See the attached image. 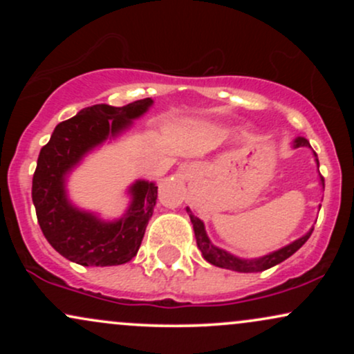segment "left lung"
<instances>
[{
    "mask_svg": "<svg viewBox=\"0 0 354 354\" xmlns=\"http://www.w3.org/2000/svg\"><path fill=\"white\" fill-rule=\"evenodd\" d=\"M291 146H293V148H303V146L304 148H311L310 141L303 136H296L293 140V143H291ZM313 154H315L316 166L319 168L318 154H316L315 151H313ZM319 185L324 188V180L321 176H319ZM186 211H188V214H189L191 225H193V230H194V238H196L198 250L201 251L203 258H205L208 263H211V265H214L218 268H225V270L238 271V273H258V271L270 270V268L279 265V263H283L284 259L290 258L291 254H295L296 251H298L299 248H301L304 243L308 241V238H310L313 233V228H311L306 234H303L301 238L291 241L290 245L279 248V250H276V251H271V253H268L265 256H259V258H239V256L231 254L230 251L223 250V248L214 246L213 243H211L208 233H206L205 223H203L198 216H194V214L191 213L189 208H186Z\"/></svg>",
    "mask_w": 354,
    "mask_h": 354,
    "instance_id": "8db88e82",
    "label": "left lung"
}]
</instances>
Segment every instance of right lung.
Masks as SVG:
<instances>
[{
    "label": "right lung",
    "instance_id": "right-lung-1",
    "mask_svg": "<svg viewBox=\"0 0 354 354\" xmlns=\"http://www.w3.org/2000/svg\"><path fill=\"white\" fill-rule=\"evenodd\" d=\"M153 103L145 98L121 108L95 104L81 109L56 126L39 151L31 191L36 216L48 243L70 261L81 266L124 265L140 250L156 205V183H133L128 188V208L116 219L78 208L68 196L66 183L89 153L123 135Z\"/></svg>",
    "mask_w": 354,
    "mask_h": 354
}]
</instances>
